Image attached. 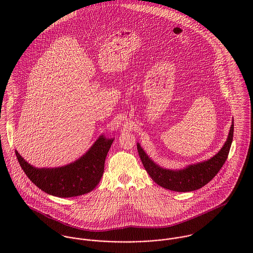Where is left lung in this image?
<instances>
[{"label": "left lung", "mask_w": 253, "mask_h": 253, "mask_svg": "<svg viewBox=\"0 0 253 253\" xmlns=\"http://www.w3.org/2000/svg\"><path fill=\"white\" fill-rule=\"evenodd\" d=\"M234 136V122H232L228 138L221 150L208 161L190 165L183 169H167L155 164L139 143L137 150L146 171L158 185L175 192H191L198 190L211 180L225 164Z\"/></svg>", "instance_id": "8db88e82"}]
</instances>
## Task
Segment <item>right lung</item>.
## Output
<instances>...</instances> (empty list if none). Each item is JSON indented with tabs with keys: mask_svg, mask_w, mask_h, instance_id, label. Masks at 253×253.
Segmentation results:
<instances>
[{
	"mask_svg": "<svg viewBox=\"0 0 253 253\" xmlns=\"http://www.w3.org/2000/svg\"><path fill=\"white\" fill-rule=\"evenodd\" d=\"M113 141V138L99 136L84 155L61 168L37 169L28 164L16 150L15 155L25 174L38 188L55 197L71 198L89 193L99 183Z\"/></svg>",
	"mask_w": 253,
	"mask_h": 253,
	"instance_id": "obj_1",
	"label": "right lung"
}]
</instances>
